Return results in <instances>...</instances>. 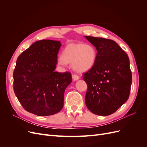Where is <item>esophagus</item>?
I'll return each mask as SVG.
<instances>
[{"mask_svg": "<svg viewBox=\"0 0 147 147\" xmlns=\"http://www.w3.org/2000/svg\"><path fill=\"white\" fill-rule=\"evenodd\" d=\"M72 78L74 81H77V80H78L80 79V77L77 75H75V74L72 75Z\"/></svg>", "mask_w": 147, "mask_h": 147, "instance_id": "obj_1", "label": "esophagus"}]
</instances>
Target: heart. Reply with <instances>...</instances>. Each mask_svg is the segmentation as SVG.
Listing matches in <instances>:
<instances>
[{
    "label": "heart",
    "mask_w": 147,
    "mask_h": 147,
    "mask_svg": "<svg viewBox=\"0 0 147 147\" xmlns=\"http://www.w3.org/2000/svg\"><path fill=\"white\" fill-rule=\"evenodd\" d=\"M97 53L96 48L90 44L70 43L57 58V64L65 66L72 63L73 69L78 73H84L93 68L96 63Z\"/></svg>",
    "instance_id": "obj_1"
}]
</instances>
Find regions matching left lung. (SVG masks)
<instances>
[{"instance_id": "left-lung-1", "label": "left lung", "mask_w": 147, "mask_h": 147, "mask_svg": "<svg viewBox=\"0 0 147 147\" xmlns=\"http://www.w3.org/2000/svg\"><path fill=\"white\" fill-rule=\"evenodd\" d=\"M97 51L96 63L84 74L88 85L85 104L100 116L111 115L127 100L132 84L128 56L113 40L84 36Z\"/></svg>"}]
</instances>
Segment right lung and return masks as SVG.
<instances>
[{
    "label": "right lung",
    "instance_id": "1",
    "mask_svg": "<svg viewBox=\"0 0 147 147\" xmlns=\"http://www.w3.org/2000/svg\"><path fill=\"white\" fill-rule=\"evenodd\" d=\"M61 42L42 40L18 56L13 72V90L23 108L37 116L59 112L66 88L72 82L69 72H55Z\"/></svg>",
    "mask_w": 147,
    "mask_h": 147
}]
</instances>
